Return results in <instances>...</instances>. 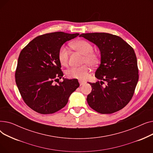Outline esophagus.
I'll list each match as a JSON object with an SVG mask.
<instances>
[{"mask_svg": "<svg viewBox=\"0 0 153 153\" xmlns=\"http://www.w3.org/2000/svg\"><path fill=\"white\" fill-rule=\"evenodd\" d=\"M79 82L80 85H84V84L85 83V82L82 81H81V80H79Z\"/></svg>", "mask_w": 153, "mask_h": 153, "instance_id": "obj_1", "label": "esophagus"}]
</instances>
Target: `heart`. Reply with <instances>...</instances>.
I'll return each instance as SVG.
<instances>
[{"mask_svg":"<svg viewBox=\"0 0 153 153\" xmlns=\"http://www.w3.org/2000/svg\"><path fill=\"white\" fill-rule=\"evenodd\" d=\"M74 50L84 55L82 62L86 63L79 67H72L66 71V75L73 79L80 80L85 79L89 72V64L91 66H95L99 63V55L94 51L92 45L84 39H79L71 43ZM58 58L59 62L62 66H66L69 61V50L64 45L61 46L58 51Z\"/></svg>","mask_w":153,"mask_h":153,"instance_id":"obj_1","label":"heart"}]
</instances>
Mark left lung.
<instances>
[{"label": "left lung", "instance_id": "obj_1", "mask_svg": "<svg viewBox=\"0 0 153 153\" xmlns=\"http://www.w3.org/2000/svg\"><path fill=\"white\" fill-rule=\"evenodd\" d=\"M80 36L99 48L100 64L95 76L101 81L91 83L92 92L87 95L89 105L102 114H113L131 100L139 74L133 48L117 35L107 33H82ZM108 84L103 87L102 81Z\"/></svg>", "mask_w": 153, "mask_h": 153}]
</instances>
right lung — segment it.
Masks as SVG:
<instances>
[{"label":"right lung","instance_id":"add662e5","mask_svg":"<svg viewBox=\"0 0 153 153\" xmlns=\"http://www.w3.org/2000/svg\"><path fill=\"white\" fill-rule=\"evenodd\" d=\"M79 33L53 32L34 38L21 51L15 71V82L22 97L32 110L51 114L65 107L71 94L79 86L77 79L54 84L63 73L58 58L59 48Z\"/></svg>","mask_w":153,"mask_h":153}]
</instances>
